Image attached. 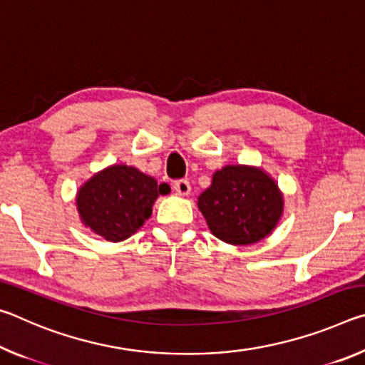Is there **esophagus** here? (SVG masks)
Segmentation results:
<instances>
[{
	"label": "esophagus",
	"mask_w": 365,
	"mask_h": 365,
	"mask_svg": "<svg viewBox=\"0 0 365 365\" xmlns=\"http://www.w3.org/2000/svg\"><path fill=\"white\" fill-rule=\"evenodd\" d=\"M172 187H174V190L177 191V195H180V196H187V195H190V191H191L188 180H175Z\"/></svg>",
	"instance_id": "esophagus-1"
}]
</instances>
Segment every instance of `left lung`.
Instances as JSON below:
<instances>
[{"label": "left lung", "instance_id": "8db88e82", "mask_svg": "<svg viewBox=\"0 0 365 365\" xmlns=\"http://www.w3.org/2000/svg\"><path fill=\"white\" fill-rule=\"evenodd\" d=\"M211 232L230 245L262 240L279 222L283 200L277 183L256 168L227 165L197 197Z\"/></svg>", "mask_w": 365, "mask_h": 365}]
</instances>
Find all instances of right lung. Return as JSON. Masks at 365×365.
Segmentation results:
<instances>
[{"label":"right lung","instance_id":"right-lung-1","mask_svg":"<svg viewBox=\"0 0 365 365\" xmlns=\"http://www.w3.org/2000/svg\"><path fill=\"white\" fill-rule=\"evenodd\" d=\"M160 183L128 165H110L90 178L77 195L82 222L108 242H122L151 217L159 195L169 193Z\"/></svg>","mask_w":365,"mask_h":365}]
</instances>
